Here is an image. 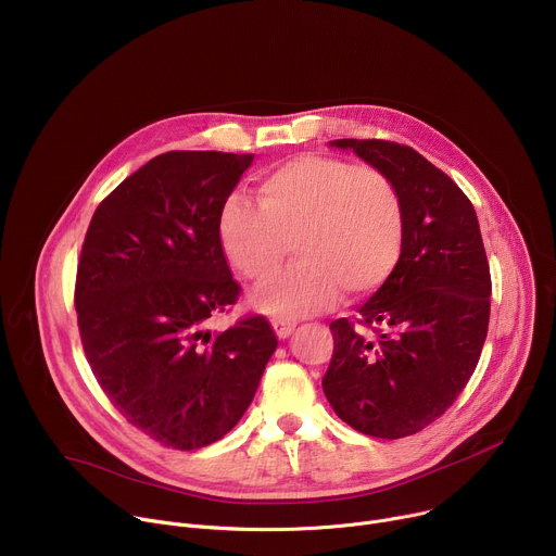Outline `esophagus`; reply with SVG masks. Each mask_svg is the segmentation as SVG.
<instances>
[{
    "label": "esophagus",
    "mask_w": 556,
    "mask_h": 556,
    "mask_svg": "<svg viewBox=\"0 0 556 556\" xmlns=\"http://www.w3.org/2000/svg\"><path fill=\"white\" fill-rule=\"evenodd\" d=\"M273 328H275V332H277L279 339H288V337L294 332L296 324H294V321H288V319H273Z\"/></svg>",
    "instance_id": "1"
}]
</instances>
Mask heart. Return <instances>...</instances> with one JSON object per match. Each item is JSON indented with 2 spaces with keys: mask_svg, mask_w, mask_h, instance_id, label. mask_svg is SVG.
<instances>
[{
  "mask_svg": "<svg viewBox=\"0 0 556 556\" xmlns=\"http://www.w3.org/2000/svg\"><path fill=\"white\" fill-rule=\"evenodd\" d=\"M257 203L228 198L217 232L232 268L251 281L277 275L294 244L299 264L255 294V303L277 319L321 312L339 292L367 296L403 260L405 200L378 167L319 153L296 155L262 176Z\"/></svg>",
  "mask_w": 556,
  "mask_h": 556,
  "instance_id": "1",
  "label": "heart"
}]
</instances>
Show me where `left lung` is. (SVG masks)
I'll list each match as a JSON object with an SVG mask.
<instances>
[{"label": "left lung", "mask_w": 556, "mask_h": 556, "mask_svg": "<svg viewBox=\"0 0 556 556\" xmlns=\"http://www.w3.org/2000/svg\"><path fill=\"white\" fill-rule=\"evenodd\" d=\"M399 185L407 240L399 268L348 319L330 324L326 399L352 429L384 440L438 420L478 367L491 316V270L480 222L464 191L425 155L391 140L341 138Z\"/></svg>", "instance_id": "obj_1"}]
</instances>
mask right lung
Listing matches in <instances>:
<instances>
[{"mask_svg": "<svg viewBox=\"0 0 556 556\" xmlns=\"http://www.w3.org/2000/svg\"><path fill=\"white\" fill-rule=\"evenodd\" d=\"M253 153L167 151L94 211L74 305L88 363L129 425L169 448L224 438L253 403L277 334L262 314L211 334L240 296L217 232Z\"/></svg>", "mask_w": 556, "mask_h": 556, "instance_id": "right-lung-1", "label": "right lung"}]
</instances>
